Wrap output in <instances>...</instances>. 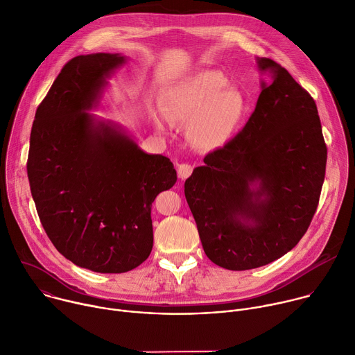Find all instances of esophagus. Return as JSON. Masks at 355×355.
<instances>
[{
    "label": "esophagus",
    "instance_id": "34e87169",
    "mask_svg": "<svg viewBox=\"0 0 355 355\" xmlns=\"http://www.w3.org/2000/svg\"><path fill=\"white\" fill-rule=\"evenodd\" d=\"M192 170H193V167L191 164L182 163V164L178 166V177L181 180H185V178H188L192 174Z\"/></svg>",
    "mask_w": 355,
    "mask_h": 355
}]
</instances>
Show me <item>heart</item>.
Masks as SVG:
<instances>
[{"label":"heart","mask_w":355,"mask_h":355,"mask_svg":"<svg viewBox=\"0 0 355 355\" xmlns=\"http://www.w3.org/2000/svg\"><path fill=\"white\" fill-rule=\"evenodd\" d=\"M226 85L220 73L207 70L180 81L166 94L164 116L170 122H191L189 139L202 151L225 146L244 116L243 95L225 89Z\"/></svg>","instance_id":"obj_1"}]
</instances>
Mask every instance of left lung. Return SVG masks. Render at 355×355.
<instances>
[{
    "mask_svg": "<svg viewBox=\"0 0 355 355\" xmlns=\"http://www.w3.org/2000/svg\"><path fill=\"white\" fill-rule=\"evenodd\" d=\"M257 64L271 81L261 83L254 112L184 185L205 254L232 271L270 264L299 243L326 174L315 99L274 60Z\"/></svg>",
    "mask_w": 355,
    "mask_h": 355,
    "instance_id": "obj_1",
    "label": "left lung"
}]
</instances>
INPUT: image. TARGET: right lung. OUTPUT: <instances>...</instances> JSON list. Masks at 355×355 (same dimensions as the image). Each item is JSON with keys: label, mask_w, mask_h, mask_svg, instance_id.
I'll return each mask as SVG.
<instances>
[{"label": "right lung", "mask_w": 355, "mask_h": 355, "mask_svg": "<svg viewBox=\"0 0 355 355\" xmlns=\"http://www.w3.org/2000/svg\"><path fill=\"white\" fill-rule=\"evenodd\" d=\"M118 53L71 59L36 110L28 178L40 223L60 254L78 267L121 274L153 248L151 204L177 181L170 159L147 155L96 107Z\"/></svg>", "instance_id": "1"}]
</instances>
